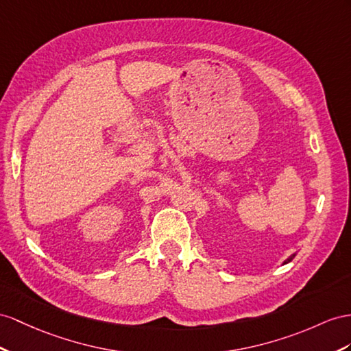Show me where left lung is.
<instances>
[{
    "mask_svg": "<svg viewBox=\"0 0 351 351\" xmlns=\"http://www.w3.org/2000/svg\"><path fill=\"white\" fill-rule=\"evenodd\" d=\"M293 258H295V254H293V255H291V256H289V258H287V259H286V261H285V263H283V264H287V263H291V261H292V259H293Z\"/></svg>",
    "mask_w": 351,
    "mask_h": 351,
    "instance_id": "8db88e82",
    "label": "left lung"
}]
</instances>
